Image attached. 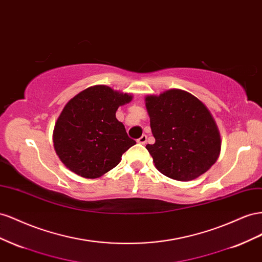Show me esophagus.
Listing matches in <instances>:
<instances>
[{"instance_id":"1","label":"esophagus","mask_w":262,"mask_h":262,"mask_svg":"<svg viewBox=\"0 0 262 262\" xmlns=\"http://www.w3.org/2000/svg\"><path fill=\"white\" fill-rule=\"evenodd\" d=\"M137 143L138 144H141V145H145L147 143V136L146 135H143L140 138L137 139Z\"/></svg>"}]
</instances>
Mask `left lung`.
<instances>
[{
	"mask_svg": "<svg viewBox=\"0 0 262 262\" xmlns=\"http://www.w3.org/2000/svg\"><path fill=\"white\" fill-rule=\"evenodd\" d=\"M156 139L146 148L156 168L178 181H191L210 169L219 158L221 136L210 111L195 96L169 90L146 98Z\"/></svg>",
	"mask_w": 262,
	"mask_h": 262,
	"instance_id": "8db88e82",
	"label": "left lung"
}]
</instances>
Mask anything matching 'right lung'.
I'll return each instance as SVG.
<instances>
[{
	"label": "right lung",
	"mask_w": 262,
	"mask_h": 262,
	"mask_svg": "<svg viewBox=\"0 0 262 262\" xmlns=\"http://www.w3.org/2000/svg\"><path fill=\"white\" fill-rule=\"evenodd\" d=\"M130 101L129 94L95 85L67 103L54 130L55 150L67 168L94 179L117 166L136 144L115 116L118 106Z\"/></svg>",
	"instance_id": "obj_1"
}]
</instances>
